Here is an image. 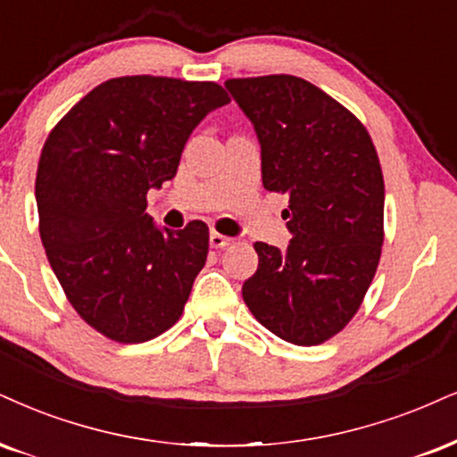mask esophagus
I'll list each match as a JSON object with an SVG mask.
<instances>
[{"label": "esophagus", "mask_w": 457, "mask_h": 457, "mask_svg": "<svg viewBox=\"0 0 457 457\" xmlns=\"http://www.w3.org/2000/svg\"><path fill=\"white\" fill-rule=\"evenodd\" d=\"M230 237H224V235H220V233H216V230H212L210 233V245L212 247H216V250H220V247H227V245H230Z\"/></svg>", "instance_id": "esophagus-1"}]
</instances>
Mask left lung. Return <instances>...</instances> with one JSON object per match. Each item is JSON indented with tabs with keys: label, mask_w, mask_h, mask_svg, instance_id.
I'll return each mask as SVG.
<instances>
[{
	"label": "left lung",
	"mask_w": 457,
	"mask_h": 457,
	"mask_svg": "<svg viewBox=\"0 0 457 457\" xmlns=\"http://www.w3.org/2000/svg\"><path fill=\"white\" fill-rule=\"evenodd\" d=\"M254 125L262 184L290 196L286 250L256 241L245 305L279 339L320 345L345 328L384 245V176L362 122L296 76L227 80Z\"/></svg>",
	"instance_id": "1"
}]
</instances>
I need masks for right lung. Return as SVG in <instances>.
<instances>
[{
  "instance_id": "right-lung-1",
  "label": "right lung",
  "mask_w": 457,
  "mask_h": 457,
  "mask_svg": "<svg viewBox=\"0 0 457 457\" xmlns=\"http://www.w3.org/2000/svg\"><path fill=\"white\" fill-rule=\"evenodd\" d=\"M216 82L125 76L95 87L50 131L36 178L39 235L67 298L118 343L171 328L205 264L210 228H159L145 195L176 176L190 133L228 104Z\"/></svg>"
}]
</instances>
